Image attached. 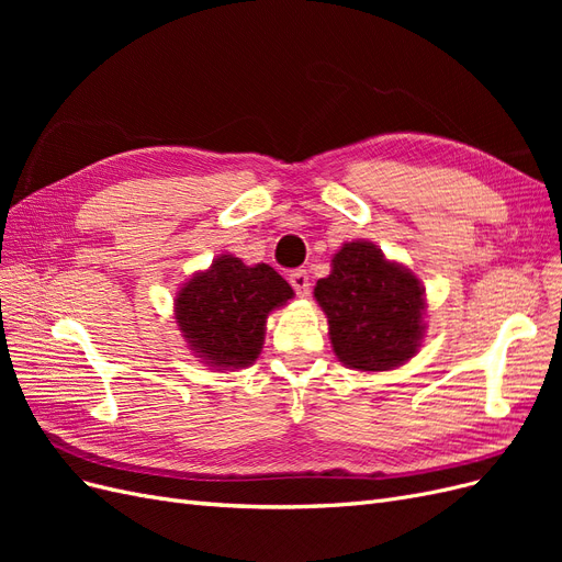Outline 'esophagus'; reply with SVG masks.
I'll list each match as a JSON object with an SVG mask.
<instances>
[{
    "label": "esophagus",
    "instance_id": "1",
    "mask_svg": "<svg viewBox=\"0 0 562 562\" xmlns=\"http://www.w3.org/2000/svg\"><path fill=\"white\" fill-rule=\"evenodd\" d=\"M288 281H291V285L295 288V293L297 295H310V274H307V269H295V271H291V274H288Z\"/></svg>",
    "mask_w": 562,
    "mask_h": 562
}]
</instances>
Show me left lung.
Segmentation results:
<instances>
[{
	"mask_svg": "<svg viewBox=\"0 0 562 562\" xmlns=\"http://www.w3.org/2000/svg\"><path fill=\"white\" fill-rule=\"evenodd\" d=\"M314 297L328 316L337 359L356 370H391L417 351L424 333V291L413 271L366 241L335 252L333 271Z\"/></svg>",
	"mask_w": 562,
	"mask_h": 562,
	"instance_id": "obj_1",
	"label": "left lung"
}]
</instances>
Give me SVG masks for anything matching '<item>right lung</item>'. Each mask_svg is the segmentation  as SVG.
I'll return each instance as SVG.
<instances>
[{
	"mask_svg": "<svg viewBox=\"0 0 562 562\" xmlns=\"http://www.w3.org/2000/svg\"><path fill=\"white\" fill-rule=\"evenodd\" d=\"M293 297V288L269 265L248 267L220 255L209 271L184 283L176 318L199 359L215 368H246L258 359L271 310Z\"/></svg>",
	"mask_w": 562,
	"mask_h": 562,
	"instance_id": "add662e5",
	"label": "right lung"
}]
</instances>
